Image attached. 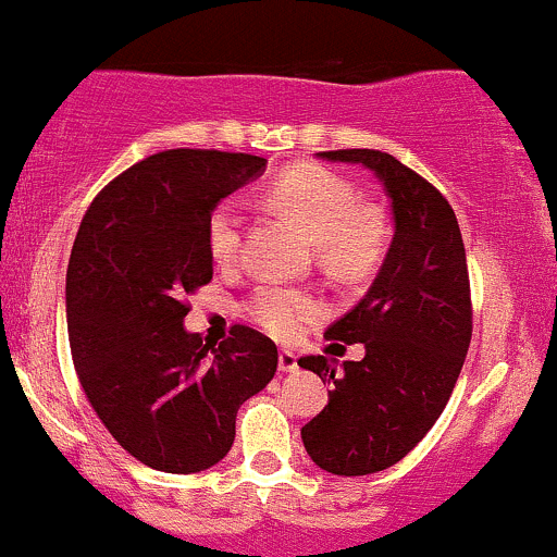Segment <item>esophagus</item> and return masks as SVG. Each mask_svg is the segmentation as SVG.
Instances as JSON below:
<instances>
[{"instance_id": "esophagus-1", "label": "esophagus", "mask_w": 557, "mask_h": 557, "mask_svg": "<svg viewBox=\"0 0 557 557\" xmlns=\"http://www.w3.org/2000/svg\"><path fill=\"white\" fill-rule=\"evenodd\" d=\"M278 370L281 372H295L297 370V354L295 351H278Z\"/></svg>"}]
</instances>
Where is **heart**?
I'll use <instances>...</instances> for the list:
<instances>
[{
  "label": "heart",
  "instance_id": "heart-1",
  "mask_svg": "<svg viewBox=\"0 0 557 557\" xmlns=\"http://www.w3.org/2000/svg\"><path fill=\"white\" fill-rule=\"evenodd\" d=\"M273 200L319 244V257L335 271H359L381 255L383 227L372 211L359 209V195L343 176L321 165H295L273 185ZM209 251L220 265H233L244 251V206L225 198L206 227ZM249 317L276 337H297L319 313L306 292L260 286L246 306Z\"/></svg>",
  "mask_w": 557,
  "mask_h": 557
}]
</instances>
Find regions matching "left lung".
<instances>
[{"instance_id": "1", "label": "left lung", "mask_w": 557, "mask_h": 557, "mask_svg": "<svg viewBox=\"0 0 557 557\" xmlns=\"http://www.w3.org/2000/svg\"><path fill=\"white\" fill-rule=\"evenodd\" d=\"M319 158L362 163L392 200L394 238L367 295L324 337L364 343L362 362L300 357L332 383L330 403L302 426L313 463L332 474L381 472L416 448L448 405L472 341L467 251L445 195L381 150Z\"/></svg>"}]
</instances>
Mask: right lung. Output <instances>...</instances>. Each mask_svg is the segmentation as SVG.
<instances>
[{"mask_svg": "<svg viewBox=\"0 0 557 557\" xmlns=\"http://www.w3.org/2000/svg\"><path fill=\"white\" fill-rule=\"evenodd\" d=\"M265 158L165 150L112 180L79 222L66 271L74 370L101 423L136 461L171 474L214 467L236 412L276 375V343L236 324L220 346L185 330V297L214 276V206Z\"/></svg>", "mask_w": 557, "mask_h": 557, "instance_id": "1", "label": "right lung"}]
</instances>
